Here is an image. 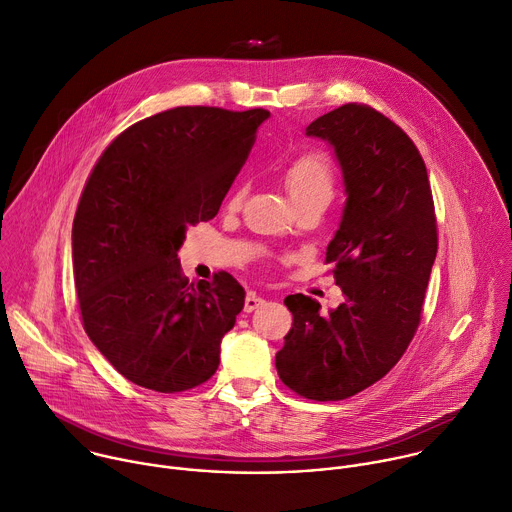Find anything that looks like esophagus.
Wrapping results in <instances>:
<instances>
[{"label":"esophagus","instance_id":"esophagus-1","mask_svg":"<svg viewBox=\"0 0 512 512\" xmlns=\"http://www.w3.org/2000/svg\"><path fill=\"white\" fill-rule=\"evenodd\" d=\"M266 300L262 298V296H258L256 292H248L246 294V300H244V311L246 313H252V311H256L258 306H262Z\"/></svg>","mask_w":512,"mask_h":512}]
</instances>
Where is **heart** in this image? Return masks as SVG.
<instances>
[{
	"mask_svg": "<svg viewBox=\"0 0 512 512\" xmlns=\"http://www.w3.org/2000/svg\"><path fill=\"white\" fill-rule=\"evenodd\" d=\"M284 185L292 203L304 199H323L329 203L335 191V175L325 155L306 153L286 169Z\"/></svg>",
	"mask_w": 512,
	"mask_h": 512,
	"instance_id": "b5f03b06",
	"label": "heart"
}]
</instances>
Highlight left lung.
<instances>
[{"label": "left lung", "mask_w": 512, "mask_h": 512, "mask_svg": "<svg viewBox=\"0 0 512 512\" xmlns=\"http://www.w3.org/2000/svg\"><path fill=\"white\" fill-rule=\"evenodd\" d=\"M306 137L327 141L343 173L347 199L327 262L345 300L321 315L311 296L284 298L292 329L276 371L306 399L337 401L379 381L414 339L438 232L424 159L393 121L349 102Z\"/></svg>", "instance_id": "8db88e82"}]
</instances>
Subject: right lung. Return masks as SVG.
<instances>
[{"mask_svg": "<svg viewBox=\"0 0 512 512\" xmlns=\"http://www.w3.org/2000/svg\"><path fill=\"white\" fill-rule=\"evenodd\" d=\"M268 117L216 107L153 115L107 147L84 185L72 224L82 325L141 387L185 391L220 365L246 292L228 272L189 284L177 252L187 226L216 218Z\"/></svg>", "mask_w": 512, "mask_h": 512, "instance_id": "right-lung-1", "label": "right lung"}]
</instances>
